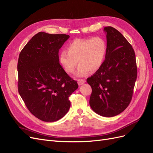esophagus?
<instances>
[{
    "label": "esophagus",
    "mask_w": 153,
    "mask_h": 153,
    "mask_svg": "<svg viewBox=\"0 0 153 153\" xmlns=\"http://www.w3.org/2000/svg\"><path fill=\"white\" fill-rule=\"evenodd\" d=\"M85 82V80L84 79H78V84L79 85L84 84Z\"/></svg>",
    "instance_id": "obj_1"
}]
</instances>
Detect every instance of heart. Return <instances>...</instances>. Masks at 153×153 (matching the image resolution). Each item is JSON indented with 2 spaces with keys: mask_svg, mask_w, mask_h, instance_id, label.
<instances>
[{
  "mask_svg": "<svg viewBox=\"0 0 153 153\" xmlns=\"http://www.w3.org/2000/svg\"><path fill=\"white\" fill-rule=\"evenodd\" d=\"M107 52V43L102 37L76 39L68 45L67 50L61 51L59 61L68 73L74 72L78 62L76 74L83 76L89 71H96L102 66Z\"/></svg>",
  "mask_w": 153,
  "mask_h": 153,
  "instance_id": "1",
  "label": "heart"
}]
</instances>
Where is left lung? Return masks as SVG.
I'll return each mask as SVG.
<instances>
[{
	"label": "left lung",
	"instance_id": "1",
	"mask_svg": "<svg viewBox=\"0 0 153 153\" xmlns=\"http://www.w3.org/2000/svg\"><path fill=\"white\" fill-rule=\"evenodd\" d=\"M108 52L105 62L87 82L92 88L89 104L101 116H115L131 100L137 76L135 53L123 35L112 27H106Z\"/></svg>",
	"mask_w": 153,
	"mask_h": 153
}]
</instances>
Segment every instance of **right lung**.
<instances>
[{
  "mask_svg": "<svg viewBox=\"0 0 153 153\" xmlns=\"http://www.w3.org/2000/svg\"><path fill=\"white\" fill-rule=\"evenodd\" d=\"M69 38L39 32L19 55L18 92L30 113L43 121L63 117L70 108L69 96L78 87L59 61V50Z\"/></svg>",
  "mask_w": 153,
  "mask_h": 153,
  "instance_id": "obj_1",
  "label": "right lung"
}]
</instances>
